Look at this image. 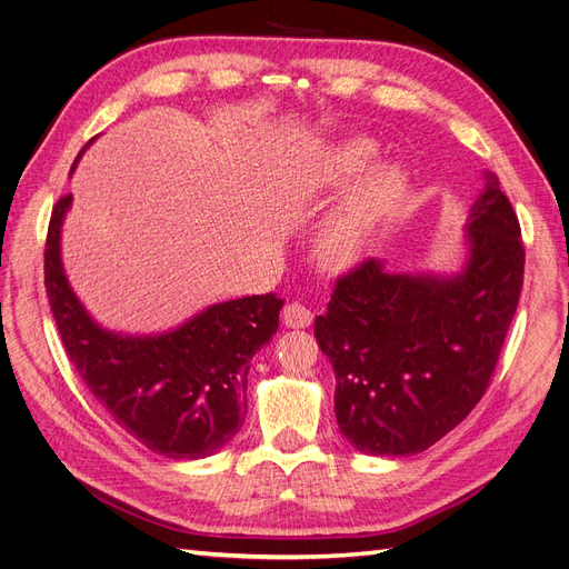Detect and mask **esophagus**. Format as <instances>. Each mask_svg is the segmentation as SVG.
I'll use <instances>...</instances> for the list:
<instances>
[{"instance_id":"1","label":"esophagus","mask_w":569,"mask_h":569,"mask_svg":"<svg viewBox=\"0 0 569 569\" xmlns=\"http://www.w3.org/2000/svg\"><path fill=\"white\" fill-rule=\"evenodd\" d=\"M282 322L287 327H295V330H299V327H308L313 322V311L308 306H303L301 301H291L284 306Z\"/></svg>"}]
</instances>
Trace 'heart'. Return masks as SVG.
<instances>
[{"mask_svg":"<svg viewBox=\"0 0 569 569\" xmlns=\"http://www.w3.org/2000/svg\"><path fill=\"white\" fill-rule=\"evenodd\" d=\"M380 157V149L368 137H351L325 153L320 184L341 189L358 180ZM406 194V176L399 168H385L360 184L343 209L330 220L320 253L330 266H347L363 251L372 230L380 226Z\"/></svg>","mask_w":569,"mask_h":569,"instance_id":"obj_1","label":"heart"}]
</instances>
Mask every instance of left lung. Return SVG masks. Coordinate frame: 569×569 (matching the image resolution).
<instances>
[{"mask_svg": "<svg viewBox=\"0 0 569 569\" xmlns=\"http://www.w3.org/2000/svg\"><path fill=\"white\" fill-rule=\"evenodd\" d=\"M468 218V263L451 278L391 274L382 261L337 278L316 337L337 377L341 435L372 456H412L485 396L518 311L525 244L501 182L485 173Z\"/></svg>", "mask_w": 569, "mask_h": 569, "instance_id": "8db88e82", "label": "left lung"}]
</instances>
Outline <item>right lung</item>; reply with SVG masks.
I'll return each mask as SVG.
<instances>
[{"label": "right lung", "instance_id": "add662e5", "mask_svg": "<svg viewBox=\"0 0 569 569\" xmlns=\"http://www.w3.org/2000/svg\"><path fill=\"white\" fill-rule=\"evenodd\" d=\"M71 201L73 194L57 201L44 249V287L68 358L94 399L147 449L176 460L213 456L244 422L249 360L278 332L284 301L270 291L209 306L163 335L109 332L66 280L61 226Z\"/></svg>", "mask_w": 569, "mask_h": 569}]
</instances>
